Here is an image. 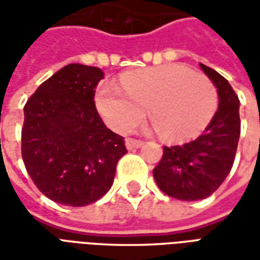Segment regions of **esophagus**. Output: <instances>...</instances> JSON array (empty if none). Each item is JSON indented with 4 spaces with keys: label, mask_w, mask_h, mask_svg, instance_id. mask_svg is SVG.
<instances>
[{
    "label": "esophagus",
    "mask_w": 260,
    "mask_h": 260,
    "mask_svg": "<svg viewBox=\"0 0 260 260\" xmlns=\"http://www.w3.org/2000/svg\"><path fill=\"white\" fill-rule=\"evenodd\" d=\"M125 145H126V149L128 150H134V149H139V147L143 145V142L138 141V139H132V138H128L125 141Z\"/></svg>",
    "instance_id": "obj_1"
}]
</instances>
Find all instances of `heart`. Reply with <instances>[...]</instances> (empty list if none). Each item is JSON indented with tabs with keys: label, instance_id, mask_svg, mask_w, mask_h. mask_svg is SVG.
Wrapping results in <instances>:
<instances>
[{
	"label": "heart",
	"instance_id": "heart-1",
	"mask_svg": "<svg viewBox=\"0 0 260 260\" xmlns=\"http://www.w3.org/2000/svg\"><path fill=\"white\" fill-rule=\"evenodd\" d=\"M96 107L113 129L128 132L149 117L169 141L198 135L217 108L216 86L206 75L182 65L138 69L121 76V89L103 83Z\"/></svg>",
	"mask_w": 260,
	"mask_h": 260
}]
</instances>
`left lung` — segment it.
I'll list each match as a JSON object with an SVG mask.
<instances>
[{"label":"left lung","instance_id":"8db88e82","mask_svg":"<svg viewBox=\"0 0 260 260\" xmlns=\"http://www.w3.org/2000/svg\"><path fill=\"white\" fill-rule=\"evenodd\" d=\"M217 87L218 108L203 134L184 145L164 146L153 170L157 186L180 201H199L223 184L234 163L241 132L240 100L229 80L201 64Z\"/></svg>","mask_w":260,"mask_h":260}]
</instances>
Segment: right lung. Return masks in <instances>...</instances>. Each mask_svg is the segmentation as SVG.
I'll return each instance as SVG.
<instances>
[{"label":"right lung","mask_w":260,"mask_h":260,"mask_svg":"<svg viewBox=\"0 0 260 260\" xmlns=\"http://www.w3.org/2000/svg\"><path fill=\"white\" fill-rule=\"evenodd\" d=\"M104 72L69 64L48 78L26 102L22 158L31 181L48 199L86 206L111 188L122 136L104 125L94 93Z\"/></svg>","instance_id":"add662e5"}]
</instances>
